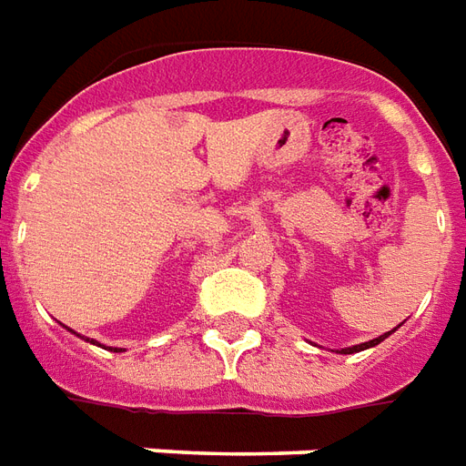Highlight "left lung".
<instances>
[{"instance_id": "left-lung-1", "label": "left lung", "mask_w": 466, "mask_h": 466, "mask_svg": "<svg viewBox=\"0 0 466 466\" xmlns=\"http://www.w3.org/2000/svg\"><path fill=\"white\" fill-rule=\"evenodd\" d=\"M398 329H400V326H398ZM398 329L388 330V333H382V336H378V339H373V340H368V343H358V346L340 348L339 353H343V356H350V353H358V350H368V348H373V346H378V343H382V340L388 339L390 333H395V330H398Z\"/></svg>"}]
</instances>
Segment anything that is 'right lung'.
Instances as JSON below:
<instances>
[{"instance_id": "obj_1", "label": "right lung", "mask_w": 466, "mask_h": 466, "mask_svg": "<svg viewBox=\"0 0 466 466\" xmlns=\"http://www.w3.org/2000/svg\"><path fill=\"white\" fill-rule=\"evenodd\" d=\"M68 330H71V329H68ZM71 333H76V330H71ZM76 336H81V333H76ZM81 339H84V336H81ZM86 340H88V339H86ZM91 343H93V340H91Z\"/></svg>"}]
</instances>
